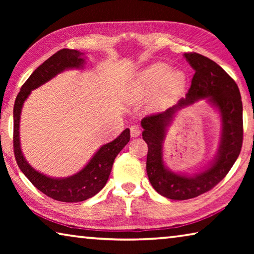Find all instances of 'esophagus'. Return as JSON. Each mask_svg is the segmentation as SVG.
Listing matches in <instances>:
<instances>
[{
    "label": "esophagus",
    "mask_w": 254,
    "mask_h": 254,
    "mask_svg": "<svg viewBox=\"0 0 254 254\" xmlns=\"http://www.w3.org/2000/svg\"><path fill=\"white\" fill-rule=\"evenodd\" d=\"M130 131H131V136L132 137H136L141 134V128L139 126H132L130 127Z\"/></svg>",
    "instance_id": "34e87169"
}]
</instances>
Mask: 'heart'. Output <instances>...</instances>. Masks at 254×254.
Returning a JSON list of instances; mask_svg holds the SVG:
<instances>
[{"mask_svg":"<svg viewBox=\"0 0 254 254\" xmlns=\"http://www.w3.org/2000/svg\"><path fill=\"white\" fill-rule=\"evenodd\" d=\"M186 83V76L180 70H171L166 64H153L145 68L137 77V84L147 92L156 91L162 84L166 93H174L180 91Z\"/></svg>","mask_w":254,"mask_h":254,"instance_id":"1","label":"heart"}]
</instances>
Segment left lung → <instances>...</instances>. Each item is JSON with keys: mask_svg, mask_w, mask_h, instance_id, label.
I'll list each match as a JSON object with an SVG mask.
<instances>
[{"mask_svg": "<svg viewBox=\"0 0 254 254\" xmlns=\"http://www.w3.org/2000/svg\"><path fill=\"white\" fill-rule=\"evenodd\" d=\"M195 70L186 98L162 113L141 121L142 137L148 144L147 174L159 194L185 200L208 191L221 182L238 159L243 141V107L238 85L216 63L196 53L185 54ZM199 99H206L220 113L222 131L218 153L199 173L187 175L171 172L163 161V140L177 112Z\"/></svg>", "mask_w": 254, "mask_h": 254, "instance_id": "left-lung-1", "label": "left lung"}]
</instances>
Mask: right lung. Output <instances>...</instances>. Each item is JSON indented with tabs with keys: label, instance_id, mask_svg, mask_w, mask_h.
Masks as SVG:
<instances>
[{
	"label": "right lung",
	"instance_id": "obj_1",
	"mask_svg": "<svg viewBox=\"0 0 254 254\" xmlns=\"http://www.w3.org/2000/svg\"><path fill=\"white\" fill-rule=\"evenodd\" d=\"M85 65L84 54L72 49H62L51 56L34 70L15 98L13 107V147L19 168L36 188L50 198L77 203L95 196L102 190L110 177L114 159L130 141V130L126 128L117 139L97 150L91 160L78 173L65 178H54L39 173L29 165L21 150L20 143V115L24 101L31 91L53 79L67 69H78Z\"/></svg>",
	"mask_w": 254,
	"mask_h": 254
}]
</instances>
